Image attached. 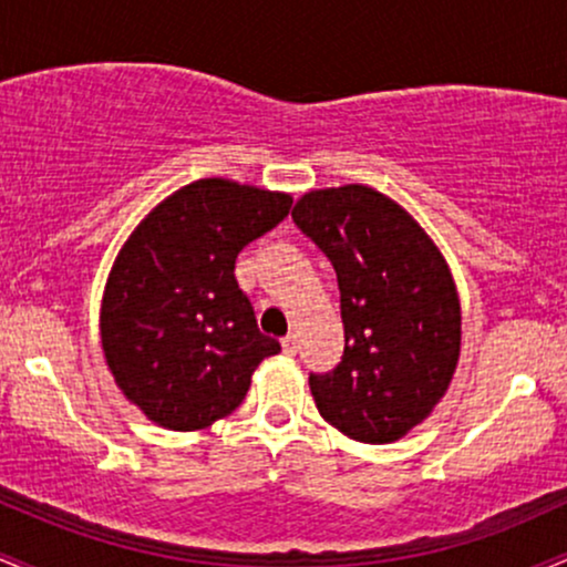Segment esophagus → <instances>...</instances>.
I'll list each match as a JSON object with an SVG mask.
<instances>
[{"label":"esophagus","instance_id":"esophagus-1","mask_svg":"<svg viewBox=\"0 0 567 567\" xmlns=\"http://www.w3.org/2000/svg\"><path fill=\"white\" fill-rule=\"evenodd\" d=\"M282 351L288 357H292L298 351V336L296 333H290L288 338H282Z\"/></svg>","mask_w":567,"mask_h":567}]
</instances>
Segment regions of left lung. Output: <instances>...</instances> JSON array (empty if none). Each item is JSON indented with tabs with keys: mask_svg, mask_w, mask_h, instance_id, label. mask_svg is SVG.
<instances>
[{
	"mask_svg": "<svg viewBox=\"0 0 567 567\" xmlns=\"http://www.w3.org/2000/svg\"><path fill=\"white\" fill-rule=\"evenodd\" d=\"M292 220L333 264L343 357L309 375L317 410L349 440L386 445L424 424L461 357V298L445 256L400 202L365 184L311 188Z\"/></svg>",
	"mask_w": 567,
	"mask_h": 567,
	"instance_id": "1",
	"label": "left lung"
}]
</instances>
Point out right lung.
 I'll use <instances>...</instances> for the list:
<instances>
[{"label": "right lung", "mask_w": 567, "mask_h": 567, "mask_svg": "<svg viewBox=\"0 0 567 567\" xmlns=\"http://www.w3.org/2000/svg\"><path fill=\"white\" fill-rule=\"evenodd\" d=\"M290 205L285 192L199 178L154 205L120 247L101 298V347L120 392L152 424L213 426L279 351L258 330L234 264Z\"/></svg>", "instance_id": "add662e5"}]
</instances>
